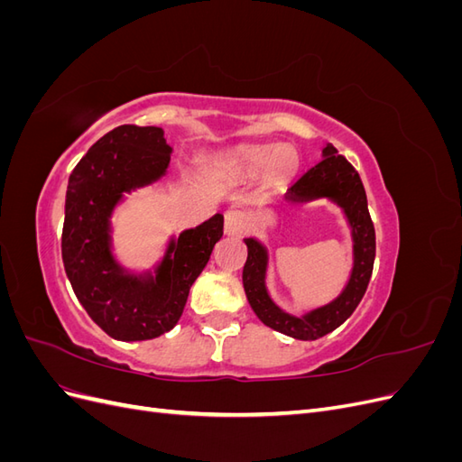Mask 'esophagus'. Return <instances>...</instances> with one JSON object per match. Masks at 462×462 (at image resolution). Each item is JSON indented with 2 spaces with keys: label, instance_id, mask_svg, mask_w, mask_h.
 I'll list each match as a JSON object with an SVG mask.
<instances>
[{
  "label": "esophagus",
  "instance_id": "obj_1",
  "mask_svg": "<svg viewBox=\"0 0 462 462\" xmlns=\"http://www.w3.org/2000/svg\"><path fill=\"white\" fill-rule=\"evenodd\" d=\"M246 231V217L239 209H229L226 212V233L231 236H239Z\"/></svg>",
  "mask_w": 462,
  "mask_h": 462
}]
</instances>
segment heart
<instances>
[{
  "label": "heart",
  "instance_id": "b5f03b06",
  "mask_svg": "<svg viewBox=\"0 0 462 462\" xmlns=\"http://www.w3.org/2000/svg\"><path fill=\"white\" fill-rule=\"evenodd\" d=\"M229 167L241 173H256L272 167L277 177H289L297 171V152L285 144H246L229 153Z\"/></svg>",
  "mask_w": 462,
  "mask_h": 462
}]
</instances>
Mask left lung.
I'll return each mask as SVG.
<instances>
[{
  "label": "left lung",
  "instance_id": "left-lung-1",
  "mask_svg": "<svg viewBox=\"0 0 462 462\" xmlns=\"http://www.w3.org/2000/svg\"><path fill=\"white\" fill-rule=\"evenodd\" d=\"M285 199L295 204L328 199L341 208L348 227H351L353 270L345 289L339 297H335L328 304L318 306V309L300 316L289 314L270 297L268 287H265L270 262L268 248L256 236L245 239L248 258L243 270V285L250 309L268 328L289 335L292 339L314 341L337 329L365 297L374 270L375 231L368 212L366 190L358 171L343 156H339L331 144H326V148L321 150V162L310 167L297 183L287 189Z\"/></svg>",
  "mask_w": 462,
  "mask_h": 462
}]
</instances>
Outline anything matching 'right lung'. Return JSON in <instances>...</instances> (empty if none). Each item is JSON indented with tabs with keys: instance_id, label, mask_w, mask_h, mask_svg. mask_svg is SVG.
I'll return each mask as SVG.
<instances>
[{
	"instance_id": "add662e5",
	"label": "right lung",
	"mask_w": 462,
	"mask_h": 462,
	"mask_svg": "<svg viewBox=\"0 0 462 462\" xmlns=\"http://www.w3.org/2000/svg\"><path fill=\"white\" fill-rule=\"evenodd\" d=\"M163 129L121 125L92 144L69 177L61 256L79 302L109 337L146 341L175 328L189 291L223 235V216L171 235L153 270L114 254L111 217L125 194L156 183L171 162Z\"/></svg>"
}]
</instances>
